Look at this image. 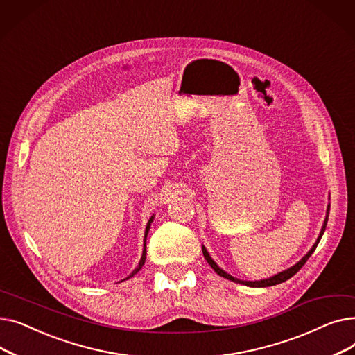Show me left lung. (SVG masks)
Returning a JSON list of instances; mask_svg holds the SVG:
<instances>
[{"label": "left lung", "instance_id": "obj_1", "mask_svg": "<svg viewBox=\"0 0 355 355\" xmlns=\"http://www.w3.org/2000/svg\"><path fill=\"white\" fill-rule=\"evenodd\" d=\"M329 207H331V204H328V206H327V216H325V220H324V225H322V227H321L320 236H318V239H316V241L313 243V246L309 249V252H308V253H306V254L300 260V262L295 263V265H293V266H291L289 269L282 270V272H279V273H276V275H273V276H270V277H268V279H260V281H241V279H237V277L232 276L230 273H227L226 270H223V269H221V268L214 262L213 257H211V256H210V253L207 252L206 246H201V249H202V254H204V257H206L207 263L214 269V272H216L217 275L223 276L225 279H229V281H232V282H236V284H240V285H246V286H252V288H266V286H273V285H277V284H282V282L288 281V279H291V277H292L297 270H300V269L306 263V260L309 259V256L315 252L316 246H318L320 240H321V237H322V234H324V232H325V227H327L328 216H329Z\"/></svg>", "mask_w": 355, "mask_h": 355}]
</instances>
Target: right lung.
<instances>
[{
	"mask_svg": "<svg viewBox=\"0 0 355 355\" xmlns=\"http://www.w3.org/2000/svg\"><path fill=\"white\" fill-rule=\"evenodd\" d=\"M154 217H155V216H151V217H149V220H148V225H146V227H145V234H144V249H142V256H141L139 263H138V266L132 270V273H130L126 279H129V277H132L134 275H137V273L142 269V266H144V263H145V259H146V236H148L149 229H151V225H153V221H154ZM126 279H123V281H126Z\"/></svg>",
	"mask_w": 355,
	"mask_h": 355,
	"instance_id": "obj_1",
	"label": "right lung"
}]
</instances>
